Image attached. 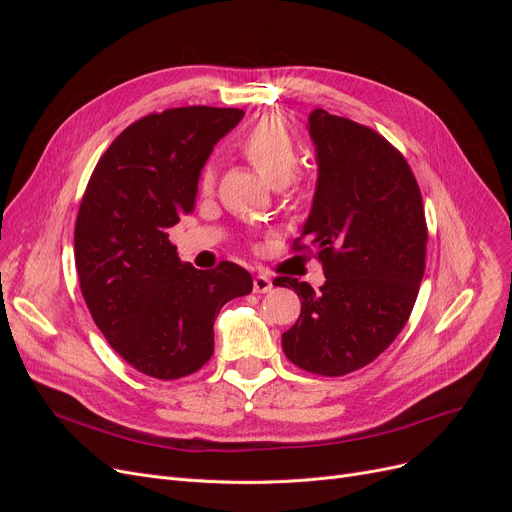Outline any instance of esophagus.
<instances>
[{"instance_id":"1","label":"esophagus","mask_w":512,"mask_h":512,"mask_svg":"<svg viewBox=\"0 0 512 512\" xmlns=\"http://www.w3.org/2000/svg\"><path fill=\"white\" fill-rule=\"evenodd\" d=\"M272 288H274V282H272L270 278L263 276V274L255 276V280H253V290H255V292L263 294V292H270Z\"/></svg>"}]
</instances>
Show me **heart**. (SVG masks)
Listing matches in <instances>:
<instances>
[{
  "instance_id": "heart-1",
  "label": "heart",
  "mask_w": 512,
  "mask_h": 512,
  "mask_svg": "<svg viewBox=\"0 0 512 512\" xmlns=\"http://www.w3.org/2000/svg\"><path fill=\"white\" fill-rule=\"evenodd\" d=\"M240 151L249 159L257 174L272 186H284L297 172L299 151L286 124L278 118H263L240 141ZM203 191L213 186L211 168L203 170Z\"/></svg>"
}]
</instances>
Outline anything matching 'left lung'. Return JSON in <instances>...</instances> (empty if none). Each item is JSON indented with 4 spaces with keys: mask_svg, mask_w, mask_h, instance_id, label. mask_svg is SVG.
<instances>
[{
    "mask_svg": "<svg viewBox=\"0 0 512 512\" xmlns=\"http://www.w3.org/2000/svg\"><path fill=\"white\" fill-rule=\"evenodd\" d=\"M307 132L317 182L301 238L326 282L315 292L276 278L301 299L282 348L305 371L344 375L382 355L405 328L425 270L427 226L409 164L378 132L326 110L309 114Z\"/></svg>",
    "mask_w": 512,
    "mask_h": 512,
    "instance_id": "1",
    "label": "left lung"
}]
</instances>
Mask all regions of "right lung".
I'll list each match as a JSON object with an SVG mask.
<instances>
[{
    "instance_id": "right-lung-1",
    "label": "right lung",
    "mask_w": 512,
    "mask_h": 512,
    "mask_svg": "<svg viewBox=\"0 0 512 512\" xmlns=\"http://www.w3.org/2000/svg\"><path fill=\"white\" fill-rule=\"evenodd\" d=\"M234 107H174L130 124L95 166L74 228L85 303L114 351L137 371L178 380L213 353L220 309L253 290L240 265H184L168 230L195 211L199 178Z\"/></svg>"
}]
</instances>
